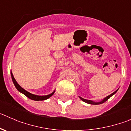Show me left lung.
<instances>
[{
	"instance_id": "obj_1",
	"label": "left lung",
	"mask_w": 131,
	"mask_h": 131,
	"mask_svg": "<svg viewBox=\"0 0 131 131\" xmlns=\"http://www.w3.org/2000/svg\"><path fill=\"white\" fill-rule=\"evenodd\" d=\"M118 91V90H116L115 92H114L113 93L111 94V95H109V96H108L107 97H106L105 98H104L103 100H102V101H100V102H94V101H91V100H86V99H84V98H82V97H79V98L81 99V100H82V101H83L85 103H89V104H91V105H100V104H101V103H103L104 102H105L106 101H107V100H108V99L110 98V97H111L112 96H113L114 94H116V92Z\"/></svg>"
}]
</instances>
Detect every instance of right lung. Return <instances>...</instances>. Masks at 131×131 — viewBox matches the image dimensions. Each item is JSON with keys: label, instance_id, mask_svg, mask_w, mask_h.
Here are the masks:
<instances>
[{"label": "right lung", "instance_id": "add662e5", "mask_svg": "<svg viewBox=\"0 0 131 131\" xmlns=\"http://www.w3.org/2000/svg\"><path fill=\"white\" fill-rule=\"evenodd\" d=\"M11 75H12V81H13V84H14L15 86L16 87V89H17V90H19L20 92L23 93V94L25 95L26 97H28V98L31 99V100H35V101H42V100H46V99H48L49 97H50L51 96H53V94H54L55 91H53L52 94H50L46 95V96H37V95L32 94H31L30 92H28V91H26V90H24L23 88H22L21 86H20V85L17 83V82L15 79V78H14V77H13L12 73H11Z\"/></svg>", "mask_w": 131, "mask_h": 131}]
</instances>
